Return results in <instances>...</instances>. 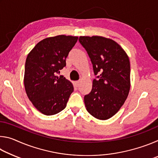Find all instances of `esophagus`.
I'll return each mask as SVG.
<instances>
[{
  "instance_id": "34e87169",
  "label": "esophagus",
  "mask_w": 158,
  "mask_h": 158,
  "mask_svg": "<svg viewBox=\"0 0 158 158\" xmlns=\"http://www.w3.org/2000/svg\"><path fill=\"white\" fill-rule=\"evenodd\" d=\"M79 83H80V81H76V83H75V84H76V85H77V87H78L79 85Z\"/></svg>"
}]
</instances>
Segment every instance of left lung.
<instances>
[{"mask_svg":"<svg viewBox=\"0 0 158 158\" xmlns=\"http://www.w3.org/2000/svg\"><path fill=\"white\" fill-rule=\"evenodd\" d=\"M96 77L92 90L84 96L88 112L100 120L110 118L123 105L130 89V63L116 42L101 36H81Z\"/></svg>","mask_w":158,"mask_h":158,"instance_id":"1","label":"left lung"}]
</instances>
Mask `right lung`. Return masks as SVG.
<instances>
[{"instance_id": "obj_1", "label": "right lung", "mask_w": 158, "mask_h": 158, "mask_svg": "<svg viewBox=\"0 0 158 158\" xmlns=\"http://www.w3.org/2000/svg\"><path fill=\"white\" fill-rule=\"evenodd\" d=\"M78 37L61 35L38 42L26 58L24 86L35 107L47 116L63 110L74 87L60 70L66 66V58Z\"/></svg>"}]
</instances>
